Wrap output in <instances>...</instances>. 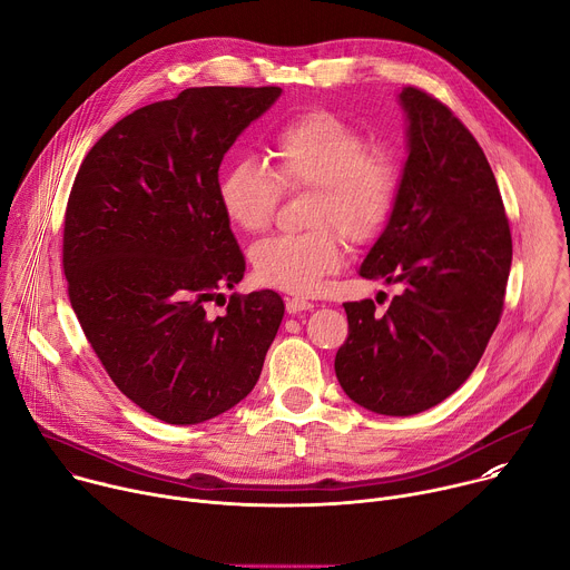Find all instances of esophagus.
I'll return each instance as SVG.
<instances>
[{"label": "esophagus", "instance_id": "esophagus-1", "mask_svg": "<svg viewBox=\"0 0 570 570\" xmlns=\"http://www.w3.org/2000/svg\"><path fill=\"white\" fill-rule=\"evenodd\" d=\"M311 308H313V304L306 302V299H299V297H288V299H286V311H288L291 315L302 313V311H311Z\"/></svg>", "mask_w": 570, "mask_h": 570}]
</instances>
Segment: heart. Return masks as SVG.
I'll return each mask as SVG.
<instances>
[{
	"instance_id": "heart-1",
	"label": "heart",
	"mask_w": 570,
	"mask_h": 570,
	"mask_svg": "<svg viewBox=\"0 0 570 570\" xmlns=\"http://www.w3.org/2000/svg\"><path fill=\"white\" fill-rule=\"evenodd\" d=\"M275 174L257 159H238L218 180L225 218L240 232L268 227L284 189H311L304 223L311 229L277 234L250 248V264L266 286L313 295L343 264V240L372 238L396 198V171L367 139L332 112H304L273 137Z\"/></svg>"
}]
</instances>
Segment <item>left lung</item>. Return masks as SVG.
Masks as SVG:
<instances>
[{
	"label": "left lung",
	"instance_id": "obj_1",
	"mask_svg": "<svg viewBox=\"0 0 570 570\" xmlns=\"http://www.w3.org/2000/svg\"><path fill=\"white\" fill-rule=\"evenodd\" d=\"M405 165L390 218L358 275L399 293L383 313L345 302L336 376L363 409L409 417L475 370L503 311L512 234L482 148L438 99L403 88Z\"/></svg>",
	"mask_w": 570,
	"mask_h": 570
}]
</instances>
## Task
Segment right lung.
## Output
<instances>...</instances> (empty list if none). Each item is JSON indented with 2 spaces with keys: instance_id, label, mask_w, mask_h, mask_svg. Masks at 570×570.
<instances>
[{
  "instance_id": "add662e5",
  "label": "right lung",
  "mask_w": 570,
  "mask_h": 570,
  "mask_svg": "<svg viewBox=\"0 0 570 570\" xmlns=\"http://www.w3.org/2000/svg\"><path fill=\"white\" fill-rule=\"evenodd\" d=\"M282 88H189L117 121L65 214L69 302L115 385L148 415L200 424L246 399L284 317L275 291L207 304L246 273L218 203L225 153ZM225 304V302H223Z\"/></svg>"
}]
</instances>
